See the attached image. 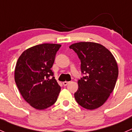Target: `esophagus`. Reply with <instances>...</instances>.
Returning <instances> with one entry per match:
<instances>
[{"instance_id":"obj_1","label":"esophagus","mask_w":132,"mask_h":132,"mask_svg":"<svg viewBox=\"0 0 132 132\" xmlns=\"http://www.w3.org/2000/svg\"><path fill=\"white\" fill-rule=\"evenodd\" d=\"M68 83H69V82L68 81H64V82H63V85H64V86H67V85H68Z\"/></svg>"}]
</instances>
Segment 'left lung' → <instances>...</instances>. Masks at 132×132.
Here are the masks:
<instances>
[{
  "mask_svg": "<svg viewBox=\"0 0 132 132\" xmlns=\"http://www.w3.org/2000/svg\"><path fill=\"white\" fill-rule=\"evenodd\" d=\"M81 60V70L85 74L79 79L74 97L81 107L89 110L98 108L114 90L118 76V67L111 51L102 44L80 42L69 46Z\"/></svg>",
  "mask_w": 132,
  "mask_h": 132,
  "instance_id": "obj_1",
  "label": "left lung"
}]
</instances>
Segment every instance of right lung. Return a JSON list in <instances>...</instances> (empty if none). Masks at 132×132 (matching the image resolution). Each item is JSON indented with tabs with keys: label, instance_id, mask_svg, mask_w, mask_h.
<instances>
[{
	"label": "right lung",
	"instance_id": "right-lung-1",
	"mask_svg": "<svg viewBox=\"0 0 132 132\" xmlns=\"http://www.w3.org/2000/svg\"><path fill=\"white\" fill-rule=\"evenodd\" d=\"M60 47L58 44H38L24 51L17 61L16 84L25 101L36 109L53 105L60 92V86L51 70Z\"/></svg>",
	"mask_w": 132,
	"mask_h": 132
}]
</instances>
